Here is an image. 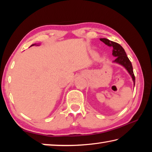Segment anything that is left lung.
<instances>
[{"label":"left lung","instance_id":"1","mask_svg":"<svg viewBox=\"0 0 152 152\" xmlns=\"http://www.w3.org/2000/svg\"><path fill=\"white\" fill-rule=\"evenodd\" d=\"M100 40L108 46H110V47H112L113 48L112 54L114 57H115V60L113 62L120 64V65L124 67L128 72V73L130 74V76H132L133 81V84L135 86V78L134 74H133L132 64L130 60H129L124 49L119 43L112 42V41H110L108 39H106V38H101Z\"/></svg>","mask_w":152,"mask_h":152}]
</instances>
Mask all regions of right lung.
Wrapping results in <instances>:
<instances>
[{
	"mask_svg": "<svg viewBox=\"0 0 152 152\" xmlns=\"http://www.w3.org/2000/svg\"><path fill=\"white\" fill-rule=\"evenodd\" d=\"M39 45V44H36V43H35V44H33V45H31V46H33V45Z\"/></svg>",
	"mask_w": 152,
	"mask_h": 152,
	"instance_id": "obj_1",
	"label": "right lung"
}]
</instances>
